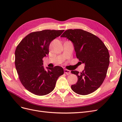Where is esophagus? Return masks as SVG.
I'll list each match as a JSON object with an SVG mask.
<instances>
[{"label":"esophagus","mask_w":122,"mask_h":122,"mask_svg":"<svg viewBox=\"0 0 122 122\" xmlns=\"http://www.w3.org/2000/svg\"><path fill=\"white\" fill-rule=\"evenodd\" d=\"M64 72H65V73H66V74H67V75L71 74V71H70V70H69L65 69L64 70Z\"/></svg>","instance_id":"1"}]
</instances>
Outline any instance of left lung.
<instances>
[{
  "label": "left lung",
  "mask_w": 122,
  "mask_h": 122,
  "mask_svg": "<svg viewBox=\"0 0 122 122\" xmlns=\"http://www.w3.org/2000/svg\"><path fill=\"white\" fill-rule=\"evenodd\" d=\"M73 43L77 58L85 64L83 71H72L78 81L72 85L75 93L86 95L96 91L105 78L109 54L105 44L96 36L80 29H68L61 36Z\"/></svg>",
  "instance_id": "obj_1"
}]
</instances>
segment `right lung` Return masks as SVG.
Here are the masks:
<instances>
[{"instance_id":"obj_1","label":"right lung","mask_w":122,"mask_h":122,"mask_svg":"<svg viewBox=\"0 0 122 122\" xmlns=\"http://www.w3.org/2000/svg\"><path fill=\"white\" fill-rule=\"evenodd\" d=\"M64 30H43L30 33L22 40L15 50V64L21 83L38 96L49 94L58 78L64 74L60 66L44 70L43 58L49 54V45Z\"/></svg>"}]
</instances>
